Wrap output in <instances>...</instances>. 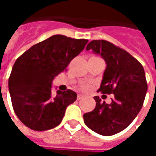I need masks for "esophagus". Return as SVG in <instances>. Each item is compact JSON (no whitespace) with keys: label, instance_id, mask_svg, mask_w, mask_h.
<instances>
[{"label":"esophagus","instance_id":"obj_1","mask_svg":"<svg viewBox=\"0 0 156 156\" xmlns=\"http://www.w3.org/2000/svg\"><path fill=\"white\" fill-rule=\"evenodd\" d=\"M83 98V94H78V97H77L78 100H79V99H81V98Z\"/></svg>","mask_w":156,"mask_h":156}]
</instances>
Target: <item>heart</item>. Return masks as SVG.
<instances>
[{"mask_svg":"<svg viewBox=\"0 0 156 156\" xmlns=\"http://www.w3.org/2000/svg\"><path fill=\"white\" fill-rule=\"evenodd\" d=\"M82 89H83V90H85V89H88V85L87 84H83V85H82Z\"/></svg>","mask_w":156,"mask_h":156,"instance_id":"obj_1","label":"heart"}]
</instances>
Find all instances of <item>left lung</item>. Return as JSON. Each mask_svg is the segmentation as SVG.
I'll list each match as a JSON object with an SVG mask.
<instances>
[{
  "label": "left lung",
  "mask_w": 156,
  "mask_h": 156,
  "mask_svg": "<svg viewBox=\"0 0 156 156\" xmlns=\"http://www.w3.org/2000/svg\"><path fill=\"white\" fill-rule=\"evenodd\" d=\"M90 49L107 65L98 91L115 96L110 104L95 96L96 107L83 115V120L97 134L110 136L126 129L140 111L148 88L144 70L129 52L109 41L93 40L86 48Z\"/></svg>",
  "instance_id": "8db88e82"
}]
</instances>
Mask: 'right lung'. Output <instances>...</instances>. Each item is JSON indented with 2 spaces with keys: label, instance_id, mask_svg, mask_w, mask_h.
I'll use <instances>...</instances> for the list:
<instances>
[{
  "label": "right lung",
  "instance_id": "obj_1",
  "mask_svg": "<svg viewBox=\"0 0 156 156\" xmlns=\"http://www.w3.org/2000/svg\"><path fill=\"white\" fill-rule=\"evenodd\" d=\"M87 39L54 35L33 45L16 60L8 82L16 115L27 127L43 131L57 127L66 108L77 99L68 89L51 92L52 80L85 48Z\"/></svg>",
  "mask_w": 156,
  "mask_h": 156
}]
</instances>
